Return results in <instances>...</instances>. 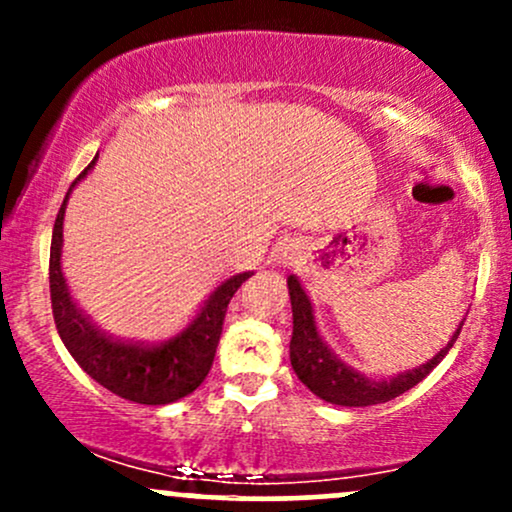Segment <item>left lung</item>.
<instances>
[{
	"mask_svg": "<svg viewBox=\"0 0 512 512\" xmlns=\"http://www.w3.org/2000/svg\"><path fill=\"white\" fill-rule=\"evenodd\" d=\"M289 296L293 308V334H291V366L296 370L298 380L308 387L313 395L339 407H370V404L390 402L404 392L419 385L433 368L443 361L452 344L460 337L464 320L457 325L450 342L438 351L424 366L404 370L390 380H370L332 354V349L322 342L317 332L313 303L303 291L301 281L289 276Z\"/></svg>",
	"mask_w": 512,
	"mask_h": 512,
	"instance_id": "8db88e82",
	"label": "left lung"
}]
</instances>
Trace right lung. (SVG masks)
Wrapping results in <instances>:
<instances>
[{"label":"right lung","mask_w":512,"mask_h":512,"mask_svg":"<svg viewBox=\"0 0 512 512\" xmlns=\"http://www.w3.org/2000/svg\"><path fill=\"white\" fill-rule=\"evenodd\" d=\"M96 158L72 182L55 219V228H52L50 301L57 332H60L62 342L74 356V361L105 390L137 404H170L175 399L187 397L204 383L211 363H214L228 303H231L233 293L240 289V284L250 279L252 272L236 274L223 281L219 289L204 301L202 310L192 317L190 325L166 342H127V339H115L98 330L91 317H86L84 310L76 308L72 296H69V286L60 262L62 221L67 199L72 195L76 182L86 178L88 170L96 166Z\"/></svg>","instance_id":"right-lung-1"}]
</instances>
